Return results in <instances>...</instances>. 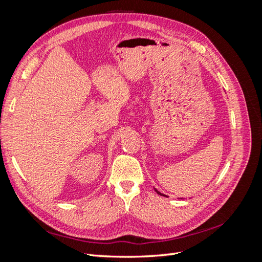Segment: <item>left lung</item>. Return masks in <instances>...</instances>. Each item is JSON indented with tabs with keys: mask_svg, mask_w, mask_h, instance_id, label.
Returning a JSON list of instances; mask_svg holds the SVG:
<instances>
[{
	"mask_svg": "<svg viewBox=\"0 0 262 262\" xmlns=\"http://www.w3.org/2000/svg\"><path fill=\"white\" fill-rule=\"evenodd\" d=\"M154 190H155V192H156L157 194H160V195H163V196H167V195H166V194H163V193H161L160 191H158V190H157V189H155V188H154Z\"/></svg>",
	"mask_w": 262,
	"mask_h": 262,
	"instance_id": "8db88e82",
	"label": "left lung"
}]
</instances>
